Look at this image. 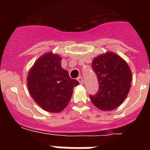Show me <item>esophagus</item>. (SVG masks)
<instances>
[{"label":"esophagus","mask_w":150,"mask_h":150,"mask_svg":"<svg viewBox=\"0 0 150 150\" xmlns=\"http://www.w3.org/2000/svg\"><path fill=\"white\" fill-rule=\"evenodd\" d=\"M77 80L79 82L80 84H83V83H84V81H83V79H82V76H79V77L77 79Z\"/></svg>","instance_id":"esophagus-1"}]
</instances>
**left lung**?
Returning a JSON list of instances; mask_svg holds the SVG:
<instances>
[{
  "label": "left lung",
  "instance_id": "8db88e82",
  "mask_svg": "<svg viewBox=\"0 0 150 150\" xmlns=\"http://www.w3.org/2000/svg\"><path fill=\"white\" fill-rule=\"evenodd\" d=\"M92 68L98 79L99 89L89 95L92 103L102 110H112L124 102L131 88L132 72L118 55L107 52L96 57Z\"/></svg>",
  "mask_w": 150,
  "mask_h": 150
}]
</instances>
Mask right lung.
Masks as SVG:
<instances>
[{
	"instance_id": "right-lung-1",
	"label": "right lung",
	"mask_w": 150,
	"mask_h": 150,
	"mask_svg": "<svg viewBox=\"0 0 150 150\" xmlns=\"http://www.w3.org/2000/svg\"><path fill=\"white\" fill-rule=\"evenodd\" d=\"M61 58L52 53L36 61L28 75V89L33 99L43 110H63L70 101L74 87L79 85L61 68Z\"/></svg>"
}]
</instances>
